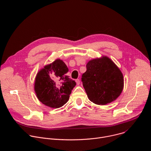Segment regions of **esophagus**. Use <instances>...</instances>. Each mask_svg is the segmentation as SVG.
Wrapping results in <instances>:
<instances>
[{"label":"esophagus","instance_id":"esophagus-1","mask_svg":"<svg viewBox=\"0 0 151 151\" xmlns=\"http://www.w3.org/2000/svg\"><path fill=\"white\" fill-rule=\"evenodd\" d=\"M76 83H77V85H79L80 83V81L79 79H76Z\"/></svg>","mask_w":151,"mask_h":151}]
</instances>
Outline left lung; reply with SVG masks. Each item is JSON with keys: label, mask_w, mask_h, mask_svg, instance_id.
Returning <instances> with one entry per match:
<instances>
[{"label": "left lung", "mask_w": 151, "mask_h": 151, "mask_svg": "<svg viewBox=\"0 0 151 151\" xmlns=\"http://www.w3.org/2000/svg\"><path fill=\"white\" fill-rule=\"evenodd\" d=\"M82 81L89 100L99 105H105L115 100L124 87L122 71L107 56L89 60Z\"/></svg>", "instance_id": "8db88e82"}]
</instances>
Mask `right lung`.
I'll list each match as a JSON object with an SVG mask.
<instances>
[{"label": "right lung", "instance_id": "right-lung-1", "mask_svg": "<svg viewBox=\"0 0 151 151\" xmlns=\"http://www.w3.org/2000/svg\"><path fill=\"white\" fill-rule=\"evenodd\" d=\"M68 71L63 61L57 59L37 73L34 88L41 103L50 108H59L68 101L76 85L75 81L66 75Z\"/></svg>", "mask_w": 151, "mask_h": 151}]
</instances>
